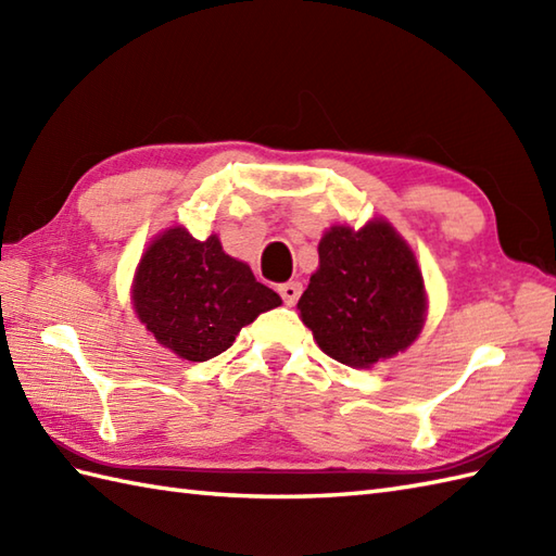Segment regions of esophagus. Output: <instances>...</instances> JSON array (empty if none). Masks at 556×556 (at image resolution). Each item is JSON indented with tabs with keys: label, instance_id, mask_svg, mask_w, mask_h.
Returning <instances> with one entry per match:
<instances>
[{
	"label": "esophagus",
	"instance_id": "34e87169",
	"mask_svg": "<svg viewBox=\"0 0 556 556\" xmlns=\"http://www.w3.org/2000/svg\"><path fill=\"white\" fill-rule=\"evenodd\" d=\"M279 296L281 301H285L287 305H296L299 299H301V291L303 287L299 285V281H287V285H279Z\"/></svg>",
	"mask_w": 556,
	"mask_h": 556
}]
</instances>
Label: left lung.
<instances>
[{"label": "left lung", "instance_id": "left-lung-1", "mask_svg": "<svg viewBox=\"0 0 556 556\" xmlns=\"http://www.w3.org/2000/svg\"><path fill=\"white\" fill-rule=\"evenodd\" d=\"M317 255L299 311L329 358L370 368L418 339L428 296L418 260L392 224L372 219L358 231L337 224Z\"/></svg>", "mask_w": 556, "mask_h": 556}]
</instances>
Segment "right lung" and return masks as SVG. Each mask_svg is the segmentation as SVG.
I'll use <instances>...</instances> for the list:
<instances>
[{
  "mask_svg": "<svg viewBox=\"0 0 556 556\" xmlns=\"http://www.w3.org/2000/svg\"><path fill=\"white\" fill-rule=\"evenodd\" d=\"M138 320L164 349L203 363L227 351L241 327L281 305L251 267L224 253L217 233L193 239L184 227L162 231L148 245L134 277Z\"/></svg>",
  "mask_w": 556,
  "mask_h": 556,
  "instance_id": "1",
  "label": "right lung"
}]
</instances>
